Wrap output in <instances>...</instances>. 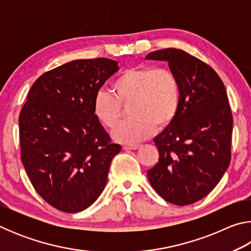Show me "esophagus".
Returning a JSON list of instances; mask_svg holds the SVG:
<instances>
[{
    "mask_svg": "<svg viewBox=\"0 0 251 251\" xmlns=\"http://www.w3.org/2000/svg\"><path fill=\"white\" fill-rule=\"evenodd\" d=\"M138 147H139V145H125V146H123V150H125V151H135V150H137Z\"/></svg>",
    "mask_w": 251,
    "mask_h": 251,
    "instance_id": "34e87169",
    "label": "esophagus"
}]
</instances>
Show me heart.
<instances>
[{"label": "heart", "mask_w": 251, "mask_h": 251, "mask_svg": "<svg viewBox=\"0 0 251 251\" xmlns=\"http://www.w3.org/2000/svg\"><path fill=\"white\" fill-rule=\"evenodd\" d=\"M113 91L100 90L93 99V114L107 128L117 125L122 104L129 105V120L121 123L113 138L131 144L146 139L159 128L169 126L180 106V84L166 67L138 66L123 71L113 82Z\"/></svg>", "instance_id": "1"}]
</instances>
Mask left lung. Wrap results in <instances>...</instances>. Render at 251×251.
<instances>
[{
    "mask_svg": "<svg viewBox=\"0 0 251 251\" xmlns=\"http://www.w3.org/2000/svg\"><path fill=\"white\" fill-rule=\"evenodd\" d=\"M146 59L165 61L180 84L175 120L154 138L159 158L147 176L160 197L177 206L201 201L230 163L232 115L223 80L209 65L178 49Z\"/></svg>",
    "mask_w": 251,
    "mask_h": 251,
    "instance_id": "1",
    "label": "left lung"
}]
</instances>
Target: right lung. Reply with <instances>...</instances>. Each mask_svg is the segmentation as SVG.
<instances>
[{
	"mask_svg": "<svg viewBox=\"0 0 251 251\" xmlns=\"http://www.w3.org/2000/svg\"><path fill=\"white\" fill-rule=\"evenodd\" d=\"M120 70L108 58L75 59L41 75L19 117L21 159L40 196L56 209L94 203L122 151L93 114V99Z\"/></svg>",
	"mask_w": 251,
	"mask_h": 251,
	"instance_id": "obj_1",
	"label": "right lung"
}]
</instances>
